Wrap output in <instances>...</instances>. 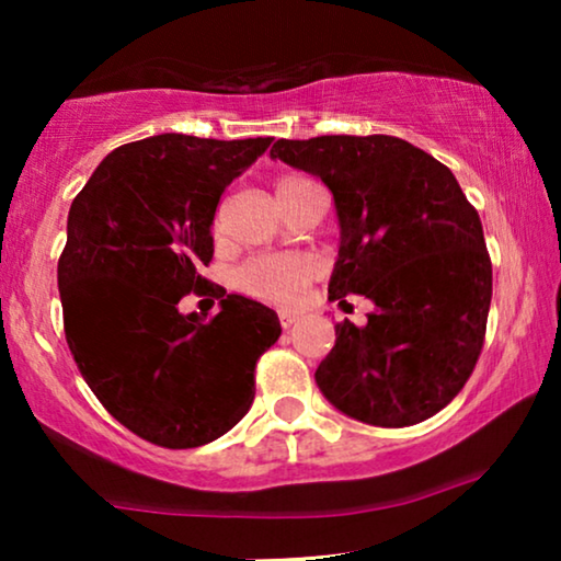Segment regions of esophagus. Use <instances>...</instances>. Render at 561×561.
Listing matches in <instances>:
<instances>
[{"label":"esophagus","instance_id":"34e87169","mask_svg":"<svg viewBox=\"0 0 561 561\" xmlns=\"http://www.w3.org/2000/svg\"><path fill=\"white\" fill-rule=\"evenodd\" d=\"M298 321V313H290V311H283L280 313V327L283 329H290Z\"/></svg>","mask_w":561,"mask_h":561}]
</instances>
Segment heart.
<instances>
[{"mask_svg":"<svg viewBox=\"0 0 561 561\" xmlns=\"http://www.w3.org/2000/svg\"><path fill=\"white\" fill-rule=\"evenodd\" d=\"M317 186L306 175H283L275 183L278 202L301 194V191ZM313 275V263L304 255H260L244 263L234 275L237 288L242 294L267 304H294L298 294Z\"/></svg>","mask_w":561,"mask_h":561,"instance_id":"1","label":"heart"}]
</instances>
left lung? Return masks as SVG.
Listing matches in <instances>:
<instances>
[{"label": "left lung", "instance_id": "8db88e82", "mask_svg": "<svg viewBox=\"0 0 561 561\" xmlns=\"http://www.w3.org/2000/svg\"><path fill=\"white\" fill-rule=\"evenodd\" d=\"M271 158L324 181L340 221L329 298H370L367 324H336L317 386L344 416L401 428L426 421L474 370L493 265L455 173L401 137L278 140Z\"/></svg>", "mask_w": 561, "mask_h": 561}]
</instances>
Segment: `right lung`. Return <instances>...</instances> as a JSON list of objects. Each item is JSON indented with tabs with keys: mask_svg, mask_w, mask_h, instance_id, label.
I'll return each mask as SVG.
<instances>
[{
	"mask_svg": "<svg viewBox=\"0 0 561 561\" xmlns=\"http://www.w3.org/2000/svg\"><path fill=\"white\" fill-rule=\"evenodd\" d=\"M271 140L165 133L122 145L68 211L66 342L104 409L158 447L227 434L255 398L257 357L280 336L273 309L198 275L214 255L219 196ZM191 289L218 298L217 318L180 313Z\"/></svg>",
	"mask_w": 561,
	"mask_h": 561,
	"instance_id": "add662e5",
	"label": "right lung"
}]
</instances>
